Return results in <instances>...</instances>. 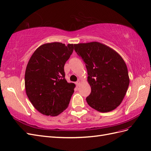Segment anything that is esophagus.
<instances>
[{
    "label": "esophagus",
    "instance_id": "1",
    "mask_svg": "<svg viewBox=\"0 0 151 151\" xmlns=\"http://www.w3.org/2000/svg\"><path fill=\"white\" fill-rule=\"evenodd\" d=\"M75 84H76V85L77 86V87H78V86H79L80 84V80H78V81H76V82L75 83Z\"/></svg>",
    "mask_w": 151,
    "mask_h": 151
}]
</instances>
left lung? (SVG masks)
<instances>
[{"label": "left lung", "instance_id": "obj_1", "mask_svg": "<svg viewBox=\"0 0 151 151\" xmlns=\"http://www.w3.org/2000/svg\"><path fill=\"white\" fill-rule=\"evenodd\" d=\"M85 63L91 93L88 104L102 113L114 110L121 104L130 83L128 69L120 55L106 45L93 42L74 45Z\"/></svg>", "mask_w": 151, "mask_h": 151}]
</instances>
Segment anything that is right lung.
I'll return each instance as SVG.
<instances>
[{
  "mask_svg": "<svg viewBox=\"0 0 151 151\" xmlns=\"http://www.w3.org/2000/svg\"><path fill=\"white\" fill-rule=\"evenodd\" d=\"M74 45L45 44L29 60L24 76L26 92L34 107L43 114L57 116L69 105L75 85L67 82L64 66Z\"/></svg>",
  "mask_w": 151,
  "mask_h": 151,
  "instance_id": "right-lung-1",
  "label": "right lung"
}]
</instances>
